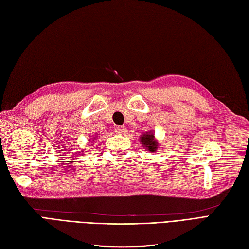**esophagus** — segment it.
<instances>
[{"label":"esophagus","mask_w":249,"mask_h":249,"mask_svg":"<svg viewBox=\"0 0 249 249\" xmlns=\"http://www.w3.org/2000/svg\"><path fill=\"white\" fill-rule=\"evenodd\" d=\"M114 132L117 135H124L125 132H126V128H125V126H117L114 128Z\"/></svg>","instance_id":"1"}]
</instances>
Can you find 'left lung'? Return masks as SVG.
I'll return each instance as SVG.
<instances>
[{"instance_id": "1", "label": "left lung", "mask_w": 249, "mask_h": 249, "mask_svg": "<svg viewBox=\"0 0 249 249\" xmlns=\"http://www.w3.org/2000/svg\"><path fill=\"white\" fill-rule=\"evenodd\" d=\"M141 142L143 144V146L146 147L149 152H153L154 153L155 151H157L158 143L155 141L153 132H147V134L143 135L141 137Z\"/></svg>"}]
</instances>
